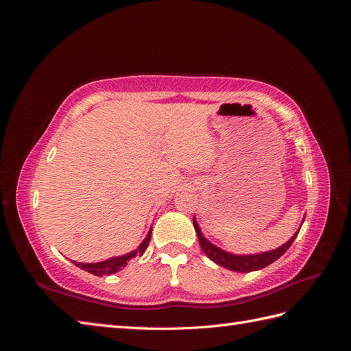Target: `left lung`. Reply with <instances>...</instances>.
<instances>
[{
    "instance_id": "obj_1",
    "label": "left lung",
    "mask_w": 351,
    "mask_h": 351,
    "mask_svg": "<svg viewBox=\"0 0 351 351\" xmlns=\"http://www.w3.org/2000/svg\"><path fill=\"white\" fill-rule=\"evenodd\" d=\"M193 224H195V230L197 232L200 247L205 252L206 256L214 261L215 263L221 265V267H224L231 271H236V272H250V271H256V269H262L265 267H268V265H271L272 262H275L278 258L282 256V254L287 252V249L291 246L294 239L297 237V234H299V231H300V230L297 231L289 241L282 244V246L278 249L259 253V254H246V256H240V254H231L228 252H224L219 247L214 246V244L202 236V231H200L195 218H193Z\"/></svg>"
}]
</instances>
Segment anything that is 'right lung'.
Returning <instances> with one entry per match:
<instances>
[{
  "mask_svg": "<svg viewBox=\"0 0 351 351\" xmlns=\"http://www.w3.org/2000/svg\"><path fill=\"white\" fill-rule=\"evenodd\" d=\"M151 234H152V230H149V232H147L146 239L142 241V244L139 247H137L134 252H130L124 254V256H119V258H111V259H107L104 262H98V263H79V262H73L76 267H79L80 269H84L88 271L93 275H98V277H102V275H111V274H115L119 272L120 269H123L127 262H129L132 258H134L136 254H143L145 250L147 249V246H149V241H151Z\"/></svg>",
  "mask_w": 351,
  "mask_h": 351,
  "instance_id": "add662e5",
  "label": "right lung"
}]
</instances>
